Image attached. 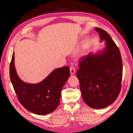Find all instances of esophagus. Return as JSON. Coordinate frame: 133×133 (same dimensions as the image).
I'll list each match as a JSON object with an SVG mask.
<instances>
[{
	"instance_id": "34e87169",
	"label": "esophagus",
	"mask_w": 133,
	"mask_h": 133,
	"mask_svg": "<svg viewBox=\"0 0 133 133\" xmlns=\"http://www.w3.org/2000/svg\"><path fill=\"white\" fill-rule=\"evenodd\" d=\"M70 74L71 75H73L75 73V68L73 66H70Z\"/></svg>"
}]
</instances>
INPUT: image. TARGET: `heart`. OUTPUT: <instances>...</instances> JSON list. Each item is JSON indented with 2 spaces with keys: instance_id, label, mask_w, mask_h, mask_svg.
Wrapping results in <instances>:
<instances>
[{
  "instance_id": "obj_1",
  "label": "heart",
  "mask_w": 133,
  "mask_h": 133,
  "mask_svg": "<svg viewBox=\"0 0 133 133\" xmlns=\"http://www.w3.org/2000/svg\"><path fill=\"white\" fill-rule=\"evenodd\" d=\"M84 45H85V44H84Z\"/></svg>"
}]
</instances>
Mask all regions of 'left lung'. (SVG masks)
I'll use <instances>...</instances> for the list:
<instances>
[{"mask_svg":"<svg viewBox=\"0 0 133 133\" xmlns=\"http://www.w3.org/2000/svg\"><path fill=\"white\" fill-rule=\"evenodd\" d=\"M95 29L100 41H105L104 50L89 53L79 59L76 76L84 102L94 109L110 105L118 98L121 90L123 62L118 47L107 31Z\"/></svg>","mask_w":133,"mask_h":133,"instance_id":"8db88e82","label":"left lung"}]
</instances>
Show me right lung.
<instances>
[{
	"label": "right lung",
	"instance_id": "obj_1",
	"mask_svg": "<svg viewBox=\"0 0 133 133\" xmlns=\"http://www.w3.org/2000/svg\"><path fill=\"white\" fill-rule=\"evenodd\" d=\"M9 74L16 95L22 105L31 112L44 115L54 111L59 105L62 89L69 78L70 70L68 66L57 68L41 82L26 83L17 75L13 52Z\"/></svg>",
	"mask_w": 133,
	"mask_h": 133
}]
</instances>
